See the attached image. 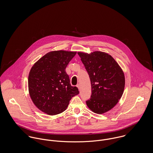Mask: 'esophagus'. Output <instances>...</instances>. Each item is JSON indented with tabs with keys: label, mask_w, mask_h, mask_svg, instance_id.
Wrapping results in <instances>:
<instances>
[{
	"label": "esophagus",
	"mask_w": 153,
	"mask_h": 153,
	"mask_svg": "<svg viewBox=\"0 0 153 153\" xmlns=\"http://www.w3.org/2000/svg\"><path fill=\"white\" fill-rule=\"evenodd\" d=\"M76 87L79 89V90H80V85H79V84H77V85H76Z\"/></svg>",
	"instance_id": "obj_1"
}]
</instances>
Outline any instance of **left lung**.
Masks as SVG:
<instances>
[{
  "instance_id": "obj_1",
  "label": "left lung",
  "mask_w": 153,
  "mask_h": 153,
  "mask_svg": "<svg viewBox=\"0 0 153 153\" xmlns=\"http://www.w3.org/2000/svg\"><path fill=\"white\" fill-rule=\"evenodd\" d=\"M87 71L91 84V98L86 101L89 108L101 114L112 109L121 98L124 87L123 71L107 53L96 51L90 54L78 52Z\"/></svg>"
}]
</instances>
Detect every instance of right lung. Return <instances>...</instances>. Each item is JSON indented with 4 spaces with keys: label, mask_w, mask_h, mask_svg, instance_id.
<instances>
[{
    "label": "right lung",
    "mask_w": 153,
    "mask_h": 153,
    "mask_svg": "<svg viewBox=\"0 0 153 153\" xmlns=\"http://www.w3.org/2000/svg\"><path fill=\"white\" fill-rule=\"evenodd\" d=\"M76 52L65 51L47 53L32 67L28 77L30 98L36 107L54 115L64 111L72 97L78 95V88L71 85L65 72Z\"/></svg>",
    "instance_id": "right-lung-1"
}]
</instances>
